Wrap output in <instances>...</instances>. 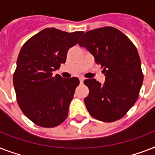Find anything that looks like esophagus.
I'll use <instances>...</instances> for the list:
<instances>
[{
  "label": "esophagus",
  "mask_w": 155,
  "mask_h": 155,
  "mask_svg": "<svg viewBox=\"0 0 155 155\" xmlns=\"http://www.w3.org/2000/svg\"><path fill=\"white\" fill-rule=\"evenodd\" d=\"M79 79H80V83H83V82H84V78L83 77V76H80V77L79 78Z\"/></svg>",
  "instance_id": "obj_1"
}]
</instances>
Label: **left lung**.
<instances>
[{
	"mask_svg": "<svg viewBox=\"0 0 155 155\" xmlns=\"http://www.w3.org/2000/svg\"><path fill=\"white\" fill-rule=\"evenodd\" d=\"M78 44L94 56L103 69L104 84L84 81L89 89L85 105L92 117L104 122L123 117L137 101L143 82L139 54L130 38L110 26L87 31Z\"/></svg>",
	"mask_w": 155,
	"mask_h": 155,
	"instance_id": "left-lung-1",
	"label": "left lung"
}]
</instances>
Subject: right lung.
<instances>
[{
  "mask_svg": "<svg viewBox=\"0 0 155 155\" xmlns=\"http://www.w3.org/2000/svg\"><path fill=\"white\" fill-rule=\"evenodd\" d=\"M83 34L47 28L21 47L13 74V86L18 105L36 125L54 127L68 117L80 80L54 76L53 71L65 63L68 50L77 44Z\"/></svg>",
  "mask_w": 155,
  "mask_h": 155,
  "instance_id": "1",
  "label": "right lung"
}]
</instances>
